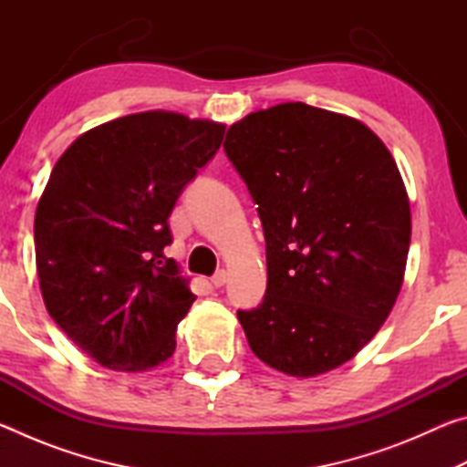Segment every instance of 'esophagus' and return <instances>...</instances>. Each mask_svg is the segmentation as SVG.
<instances>
[{"mask_svg":"<svg viewBox=\"0 0 467 467\" xmlns=\"http://www.w3.org/2000/svg\"><path fill=\"white\" fill-rule=\"evenodd\" d=\"M228 282V274L224 270H220L214 274V278H212V286L214 288H223L224 284Z\"/></svg>","mask_w":467,"mask_h":467,"instance_id":"1","label":"esophagus"}]
</instances>
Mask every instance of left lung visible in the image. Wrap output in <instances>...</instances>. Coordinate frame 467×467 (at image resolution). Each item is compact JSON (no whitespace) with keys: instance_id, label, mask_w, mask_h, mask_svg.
Listing matches in <instances>:
<instances>
[{"instance_id":"8db88e82","label":"left lung","mask_w":467,"mask_h":467,"mask_svg":"<svg viewBox=\"0 0 467 467\" xmlns=\"http://www.w3.org/2000/svg\"><path fill=\"white\" fill-rule=\"evenodd\" d=\"M224 152L265 234L264 303L236 313L253 354L300 379L337 368L404 282L412 216L398 164L365 123L305 102L243 117Z\"/></svg>"}]
</instances>
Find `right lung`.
<instances>
[{
	"label": "right lung",
	"instance_id": "obj_1",
	"mask_svg": "<svg viewBox=\"0 0 467 467\" xmlns=\"http://www.w3.org/2000/svg\"><path fill=\"white\" fill-rule=\"evenodd\" d=\"M224 130L144 110L82 133L53 167L35 214L38 284L53 321L99 365L141 373L175 352L195 295L164 255L169 216Z\"/></svg>",
	"mask_w": 467,
	"mask_h": 467
}]
</instances>
